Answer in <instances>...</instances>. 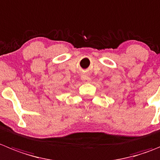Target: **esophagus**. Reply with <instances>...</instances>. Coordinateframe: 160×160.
Listing matches in <instances>:
<instances>
[{"label": "esophagus", "mask_w": 160, "mask_h": 160, "mask_svg": "<svg viewBox=\"0 0 160 160\" xmlns=\"http://www.w3.org/2000/svg\"><path fill=\"white\" fill-rule=\"evenodd\" d=\"M81 79L83 82H90L91 78H90V74H88V73H83V74H82L81 75Z\"/></svg>", "instance_id": "1"}]
</instances>
